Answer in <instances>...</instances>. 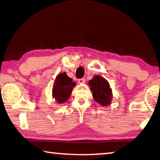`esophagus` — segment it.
Returning a JSON list of instances; mask_svg holds the SVG:
<instances>
[{
	"instance_id": "obj_1",
	"label": "esophagus",
	"mask_w": 160,
	"mask_h": 160,
	"mask_svg": "<svg viewBox=\"0 0 160 160\" xmlns=\"http://www.w3.org/2000/svg\"><path fill=\"white\" fill-rule=\"evenodd\" d=\"M85 81H86L85 78H79V79H78V82L80 83H84Z\"/></svg>"
}]
</instances>
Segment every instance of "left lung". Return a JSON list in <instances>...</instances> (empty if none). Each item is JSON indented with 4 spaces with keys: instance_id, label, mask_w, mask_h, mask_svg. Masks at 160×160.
I'll return each instance as SVG.
<instances>
[{
    "instance_id": "1",
    "label": "left lung",
    "mask_w": 160,
    "mask_h": 160,
    "mask_svg": "<svg viewBox=\"0 0 160 160\" xmlns=\"http://www.w3.org/2000/svg\"><path fill=\"white\" fill-rule=\"evenodd\" d=\"M91 90L92 91L93 98L102 106H107L111 104L112 89L109 83L100 76H96L88 82Z\"/></svg>"
}]
</instances>
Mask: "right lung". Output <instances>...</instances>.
I'll use <instances>...</instances> for the list:
<instances>
[{
	"instance_id": "right-lung-1",
	"label": "right lung",
	"mask_w": 160,
	"mask_h": 160,
	"mask_svg": "<svg viewBox=\"0 0 160 160\" xmlns=\"http://www.w3.org/2000/svg\"><path fill=\"white\" fill-rule=\"evenodd\" d=\"M76 83L73 82L72 78L68 77L65 72L58 74L56 78L52 90L53 97L56 102L58 104H62L67 101Z\"/></svg>"
}]
</instances>
